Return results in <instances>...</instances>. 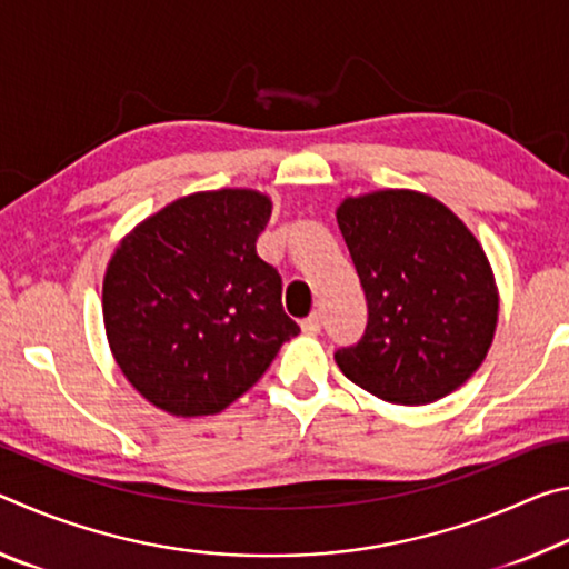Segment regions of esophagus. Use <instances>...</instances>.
I'll list each match as a JSON object with an SVG mask.
<instances>
[{
	"label": "esophagus",
	"instance_id": "1",
	"mask_svg": "<svg viewBox=\"0 0 569 569\" xmlns=\"http://www.w3.org/2000/svg\"><path fill=\"white\" fill-rule=\"evenodd\" d=\"M301 329H303V333H319L321 331V313L313 311L311 316H306V319L301 321Z\"/></svg>",
	"mask_w": 569,
	"mask_h": 569
}]
</instances>
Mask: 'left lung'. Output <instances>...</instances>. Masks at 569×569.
I'll list each match as a JSON object with an SVG mask.
<instances>
[{
	"mask_svg": "<svg viewBox=\"0 0 569 569\" xmlns=\"http://www.w3.org/2000/svg\"><path fill=\"white\" fill-rule=\"evenodd\" d=\"M336 223L369 303L361 341L333 353L343 377L403 407L445 399L479 369L497 331L485 248L455 210L407 188L343 198Z\"/></svg>",
	"mask_w": 569,
	"mask_h": 569,
	"instance_id": "8db88e82",
	"label": "left lung"
}]
</instances>
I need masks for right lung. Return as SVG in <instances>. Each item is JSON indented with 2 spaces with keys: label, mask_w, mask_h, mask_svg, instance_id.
Here are the masks:
<instances>
[{
  "label": "right lung",
  "mask_w": 569,
  "mask_h": 569,
  "mask_svg": "<svg viewBox=\"0 0 569 569\" xmlns=\"http://www.w3.org/2000/svg\"><path fill=\"white\" fill-rule=\"evenodd\" d=\"M271 208L261 190H200L114 248L104 333L122 377L152 407L182 419L220 413L301 331L283 311L281 276L256 253Z\"/></svg>",
  "instance_id": "1"
}]
</instances>
